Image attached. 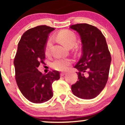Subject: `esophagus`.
<instances>
[{
	"instance_id": "esophagus-1",
	"label": "esophagus",
	"mask_w": 125,
	"mask_h": 125,
	"mask_svg": "<svg viewBox=\"0 0 125 125\" xmlns=\"http://www.w3.org/2000/svg\"><path fill=\"white\" fill-rule=\"evenodd\" d=\"M66 74V72H62L61 73V76H63L65 75Z\"/></svg>"
}]
</instances>
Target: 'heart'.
<instances>
[{
    "label": "heart",
    "mask_w": 125,
    "mask_h": 125,
    "mask_svg": "<svg viewBox=\"0 0 125 125\" xmlns=\"http://www.w3.org/2000/svg\"><path fill=\"white\" fill-rule=\"evenodd\" d=\"M57 38L63 45L67 48L73 46L76 42V37L73 31H63L57 35ZM52 39H49L47 41L45 46V53L48 54L51 52L52 46ZM72 63V60L68 58H58L55 59L52 63V67L57 71H65Z\"/></svg>",
    "instance_id": "heart-1"
}]
</instances>
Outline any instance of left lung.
Wrapping results in <instances>:
<instances>
[{"label": "left lung", "mask_w": 125, "mask_h": 125, "mask_svg": "<svg viewBox=\"0 0 125 125\" xmlns=\"http://www.w3.org/2000/svg\"><path fill=\"white\" fill-rule=\"evenodd\" d=\"M81 36L82 55L74 67L78 81L72 84L74 95L83 99L96 97L105 87L109 73L111 56L106 39L96 27L87 23L72 25Z\"/></svg>", "instance_id": "obj_1"}]
</instances>
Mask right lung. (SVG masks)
Segmentation results:
<instances>
[{"label":"right lung","instance_id":"obj_1","mask_svg":"<svg viewBox=\"0 0 125 125\" xmlns=\"http://www.w3.org/2000/svg\"><path fill=\"white\" fill-rule=\"evenodd\" d=\"M54 30L46 25L31 28L23 34L18 43L14 59L16 81L23 95L35 104L51 99L53 82L60 79L58 71L43 74L38 69L40 64H44L47 39Z\"/></svg>","mask_w":125,"mask_h":125}]
</instances>
